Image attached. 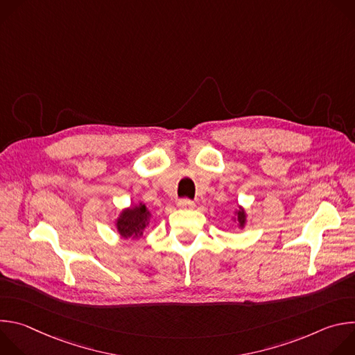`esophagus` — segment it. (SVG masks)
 Segmentation results:
<instances>
[{
    "instance_id": "34e87169",
    "label": "esophagus",
    "mask_w": 355,
    "mask_h": 355,
    "mask_svg": "<svg viewBox=\"0 0 355 355\" xmlns=\"http://www.w3.org/2000/svg\"><path fill=\"white\" fill-rule=\"evenodd\" d=\"M178 208H181V209H192V208H195V204H193V200H191L188 198H184V199L178 200Z\"/></svg>"
}]
</instances>
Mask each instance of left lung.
<instances>
[{"instance_id": "left-lung-1", "label": "left lung", "mask_w": 355, "mask_h": 355, "mask_svg": "<svg viewBox=\"0 0 355 355\" xmlns=\"http://www.w3.org/2000/svg\"><path fill=\"white\" fill-rule=\"evenodd\" d=\"M236 215H237L239 226H240V227H243V226H244V223H245V214H244V211H243V209H239V211L236 212Z\"/></svg>"}]
</instances>
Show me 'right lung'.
<instances>
[{
	"label": "right lung",
	"mask_w": 355,
	"mask_h": 355,
	"mask_svg": "<svg viewBox=\"0 0 355 355\" xmlns=\"http://www.w3.org/2000/svg\"><path fill=\"white\" fill-rule=\"evenodd\" d=\"M150 214L144 205L129 208L122 212L121 218L116 220V227L123 239H139L143 236L146 226L148 225Z\"/></svg>",
	"instance_id": "1"
}]
</instances>
